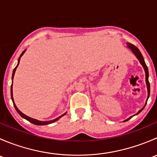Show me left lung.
I'll return each mask as SVG.
<instances>
[{"instance_id":"obj_1","label":"left lung","mask_w":157,"mask_h":157,"mask_svg":"<svg viewBox=\"0 0 157 157\" xmlns=\"http://www.w3.org/2000/svg\"><path fill=\"white\" fill-rule=\"evenodd\" d=\"M127 47H128V48L130 49V50L131 51V52H133V54H134V55H135L136 58H137V59H138V61H140V64H141V65L143 66L144 69V71H145V76H146V84H147V99H148L149 96H150V83H149V80H148V77H149L148 68H147V66L146 65V64H145V61H144V57H143V55H141V53H140V50H139V49L137 48V47L134 46V45H132V44H131V43H127ZM147 102H146V103H145V105H146ZM145 105H144V106L143 107V108H142L141 109H140V111H138V112H137V113L136 114V115H137V114L140 113V112H141L142 110H143L144 108ZM132 117H133V116L130 117V118H128V119L124 120V121H128V120L131 119V118H132Z\"/></svg>"}]
</instances>
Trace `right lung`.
<instances>
[{"label":"right lung","mask_w":157,"mask_h":157,"mask_svg":"<svg viewBox=\"0 0 157 157\" xmlns=\"http://www.w3.org/2000/svg\"><path fill=\"white\" fill-rule=\"evenodd\" d=\"M26 50H24L23 52H22V54H21V55H20V58H19V59H18V64H17V65L16 66L15 68L13 69V74H12V85H11V87H10L11 99H12L13 103V105H14V107H15V109H16V110H17V112H18L19 115H20V116H21L23 118H25V119H26V120H27V121H29V122L33 123V124H36V125H45V124H52V123H54V122H55V121H58V120L59 119V118H61L62 116H64V115H65L67 112H65V113H64V114H63V115H61V116L58 117V118H55V119L51 120V121H39V120L35 119V118H31V117L27 116V115H25V114H23L22 112H20V111L18 109V108H17V105H16L15 102H14L13 97V77H14V74H15L16 70H17V67H18V65H19V64H20V58H21V57L23 56V54L25 53V52H26Z\"/></svg>","instance_id":"right-lung-1"}]
</instances>
